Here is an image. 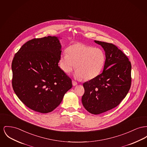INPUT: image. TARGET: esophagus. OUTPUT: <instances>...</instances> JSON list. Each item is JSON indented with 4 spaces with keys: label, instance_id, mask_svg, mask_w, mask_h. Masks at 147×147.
<instances>
[{
    "label": "esophagus",
    "instance_id": "34e87169",
    "mask_svg": "<svg viewBox=\"0 0 147 147\" xmlns=\"http://www.w3.org/2000/svg\"><path fill=\"white\" fill-rule=\"evenodd\" d=\"M72 84H73V86H77L78 84V83L76 81H74V80H72Z\"/></svg>",
    "mask_w": 147,
    "mask_h": 147
}]
</instances>
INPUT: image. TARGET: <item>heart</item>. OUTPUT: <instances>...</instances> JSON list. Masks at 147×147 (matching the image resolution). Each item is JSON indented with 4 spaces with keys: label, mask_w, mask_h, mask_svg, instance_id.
I'll use <instances>...</instances> for the list:
<instances>
[{
    "label": "heart",
    "mask_w": 147,
    "mask_h": 147,
    "mask_svg": "<svg viewBox=\"0 0 147 147\" xmlns=\"http://www.w3.org/2000/svg\"><path fill=\"white\" fill-rule=\"evenodd\" d=\"M66 52L61 54L59 59L60 67L65 73L75 67V77L86 80L93 79L100 74L106 60L102 49L78 43L70 45Z\"/></svg>",
    "instance_id": "heart-1"
}]
</instances>
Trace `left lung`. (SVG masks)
I'll list each match as a JSON object with an SVG mask.
<instances>
[{"label":"left lung","instance_id":"left-lung-1","mask_svg":"<svg viewBox=\"0 0 147 147\" xmlns=\"http://www.w3.org/2000/svg\"><path fill=\"white\" fill-rule=\"evenodd\" d=\"M105 52L103 71L97 77L83 84L82 102L93 114L105 112L118 106L131 86V63L123 52L112 43L94 40Z\"/></svg>","mask_w":147,"mask_h":147}]
</instances>
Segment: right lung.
<instances>
[{"label": "right lung", "mask_w": 147, "mask_h": 147, "mask_svg": "<svg viewBox=\"0 0 147 147\" xmlns=\"http://www.w3.org/2000/svg\"><path fill=\"white\" fill-rule=\"evenodd\" d=\"M61 52L58 38L48 36L28 41L15 54L12 86L29 108L51 112L71 88V79L58 66Z\"/></svg>", "instance_id": "1"}]
</instances>
